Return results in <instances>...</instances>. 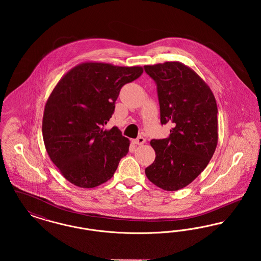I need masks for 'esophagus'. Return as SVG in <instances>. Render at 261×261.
<instances>
[{"instance_id":"obj_1","label":"esophagus","mask_w":261,"mask_h":261,"mask_svg":"<svg viewBox=\"0 0 261 261\" xmlns=\"http://www.w3.org/2000/svg\"><path fill=\"white\" fill-rule=\"evenodd\" d=\"M145 142H146V139L144 138V137H138L137 139H134V140H132V143L134 144V145H143V144H145Z\"/></svg>"}]
</instances>
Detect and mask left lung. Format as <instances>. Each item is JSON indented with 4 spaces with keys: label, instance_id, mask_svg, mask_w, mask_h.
Masks as SVG:
<instances>
[{
    "label": "left lung",
    "instance_id": "1",
    "mask_svg": "<svg viewBox=\"0 0 261 261\" xmlns=\"http://www.w3.org/2000/svg\"><path fill=\"white\" fill-rule=\"evenodd\" d=\"M144 68L158 86L162 124L173 126L167 138L150 141L155 160L145 172L155 186L178 191L204 170L217 147L216 99L199 74L182 62Z\"/></svg>",
    "mask_w": 261,
    "mask_h": 261
}]
</instances>
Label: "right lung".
<instances>
[{
  "label": "right lung",
  "mask_w": 261,
  "mask_h": 261,
  "mask_svg": "<svg viewBox=\"0 0 261 261\" xmlns=\"http://www.w3.org/2000/svg\"><path fill=\"white\" fill-rule=\"evenodd\" d=\"M142 66L82 62L62 76L45 105L42 133L50 161L71 184L91 189L110 180L130 141L117 127L105 129L120 89Z\"/></svg>",
  "instance_id": "1"
}]
</instances>
